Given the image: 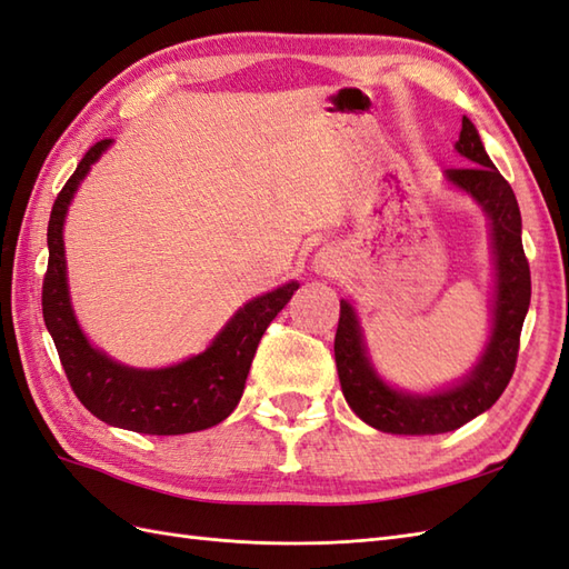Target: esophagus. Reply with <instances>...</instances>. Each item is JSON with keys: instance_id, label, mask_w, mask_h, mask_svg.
I'll use <instances>...</instances> for the list:
<instances>
[{"instance_id": "esophagus-1", "label": "esophagus", "mask_w": 569, "mask_h": 569, "mask_svg": "<svg viewBox=\"0 0 569 569\" xmlns=\"http://www.w3.org/2000/svg\"><path fill=\"white\" fill-rule=\"evenodd\" d=\"M312 263H315V271L322 273V276L339 273V257H337L335 249H322V252H317Z\"/></svg>"}]
</instances>
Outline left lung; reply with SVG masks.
Masks as SVG:
<instances>
[{"label": "left lung", "instance_id": "8db88e82", "mask_svg": "<svg viewBox=\"0 0 569 569\" xmlns=\"http://www.w3.org/2000/svg\"><path fill=\"white\" fill-rule=\"evenodd\" d=\"M456 150L470 167L446 169V179L482 206L492 228L497 271L492 335L478 366L458 386L433 395H409L380 380L368 359L356 312L347 300H341L335 337L341 392L353 412L378 431L433 436L463 427L499 400L517 368L521 327L531 302V269L521 244V210L509 181L487 157L468 116H463Z\"/></svg>", "mask_w": 569, "mask_h": 569}]
</instances>
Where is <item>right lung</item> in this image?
<instances>
[{
  "mask_svg": "<svg viewBox=\"0 0 569 569\" xmlns=\"http://www.w3.org/2000/svg\"><path fill=\"white\" fill-rule=\"evenodd\" d=\"M111 140L91 144L74 174L58 193L48 220V271L43 279V320L56 341L60 363L70 386L91 415L118 429L177 436L216 427L240 402L249 366L261 335L279 315L298 286L281 288L249 300L220 329L210 347L169 368L142 371L111 361L87 341L70 306L68 269H64L62 224L68 206L91 164L109 148Z\"/></svg>",
  "mask_w": 569,
  "mask_h": 569,
  "instance_id": "add662e5",
  "label": "right lung"
}]
</instances>
